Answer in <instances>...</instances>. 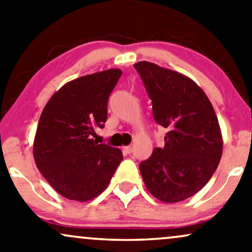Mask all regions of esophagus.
<instances>
[{"label":"esophagus","instance_id":"34e87169","mask_svg":"<svg viewBox=\"0 0 252 252\" xmlns=\"http://www.w3.org/2000/svg\"><path fill=\"white\" fill-rule=\"evenodd\" d=\"M124 152L126 153V154H130V153L133 152V148L130 146H127V147H124Z\"/></svg>","mask_w":252,"mask_h":252}]
</instances>
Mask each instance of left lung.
<instances>
[{
  "label": "left lung",
  "instance_id": "left-lung-1",
  "mask_svg": "<svg viewBox=\"0 0 252 252\" xmlns=\"http://www.w3.org/2000/svg\"><path fill=\"white\" fill-rule=\"evenodd\" d=\"M134 68L152 99L155 122L168 129L164 147L140 163L143 182L158 200H185L207 184L220 162L218 117L201 88L185 75L147 61Z\"/></svg>",
  "mask_w": 252,
  "mask_h": 252
}]
</instances>
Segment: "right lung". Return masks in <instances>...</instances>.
Wrapping results in <instances>:
<instances>
[{
	"label": "right lung",
	"mask_w": 252,
	"mask_h": 252,
	"mask_svg": "<svg viewBox=\"0 0 252 252\" xmlns=\"http://www.w3.org/2000/svg\"><path fill=\"white\" fill-rule=\"evenodd\" d=\"M123 71L107 69L60 88L42 110L33 142L35 164L62 197L89 201L105 190L122 150L91 139L107 119V100Z\"/></svg>",
	"instance_id": "right-lung-1"
}]
</instances>
